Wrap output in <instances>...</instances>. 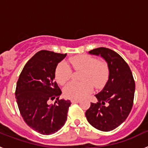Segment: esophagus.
<instances>
[{"label":"esophagus","mask_w":148,"mask_h":148,"mask_svg":"<svg viewBox=\"0 0 148 148\" xmlns=\"http://www.w3.org/2000/svg\"><path fill=\"white\" fill-rule=\"evenodd\" d=\"M71 102L72 103H79L80 102V100H78V99H71Z\"/></svg>","instance_id":"1"}]
</instances>
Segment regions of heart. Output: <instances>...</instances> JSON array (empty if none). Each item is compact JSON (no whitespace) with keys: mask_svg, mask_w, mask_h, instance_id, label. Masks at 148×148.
Listing matches in <instances>:
<instances>
[{"mask_svg":"<svg viewBox=\"0 0 148 148\" xmlns=\"http://www.w3.org/2000/svg\"><path fill=\"white\" fill-rule=\"evenodd\" d=\"M73 69L83 71L82 82H70L65 86L64 94L66 98L80 99L92 92L93 85L96 88H101L108 82L109 68L107 63L99 61L90 56H80L70 59ZM72 72L70 66L64 62H61L56 66L55 78L60 84H64L70 80Z\"/></svg>","mask_w":148,"mask_h":148,"instance_id":"obj_1","label":"heart"}]
</instances>
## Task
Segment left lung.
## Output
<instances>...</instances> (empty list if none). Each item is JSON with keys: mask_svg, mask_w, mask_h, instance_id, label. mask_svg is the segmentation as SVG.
<instances>
[{"mask_svg": "<svg viewBox=\"0 0 148 148\" xmlns=\"http://www.w3.org/2000/svg\"><path fill=\"white\" fill-rule=\"evenodd\" d=\"M89 54L101 56L106 61L109 77L102 90L95 95L98 102L90 104L86 118L98 130L110 131L121 125L130 114L135 82L127 64L112 49L99 47L89 51Z\"/></svg>", "mask_w": 148, "mask_h": 148, "instance_id": "left-lung-1", "label": "left lung"}]
</instances>
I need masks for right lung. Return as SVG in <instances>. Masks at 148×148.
<instances>
[{
  "label": "right lung",
  "instance_id": "1",
  "mask_svg": "<svg viewBox=\"0 0 148 148\" xmlns=\"http://www.w3.org/2000/svg\"><path fill=\"white\" fill-rule=\"evenodd\" d=\"M66 56L39 51L26 64L17 82L15 98L21 115L29 127L43 135L58 131L67 119L71 102L58 99L61 90L55 82L56 66ZM56 97L55 104L49 105Z\"/></svg>",
  "mask_w": 148,
  "mask_h": 148
}]
</instances>
